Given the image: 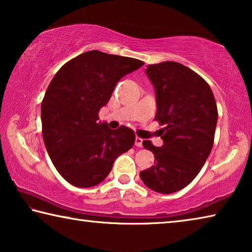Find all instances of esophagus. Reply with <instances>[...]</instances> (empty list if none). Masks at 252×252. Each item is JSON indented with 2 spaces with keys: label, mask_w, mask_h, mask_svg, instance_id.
<instances>
[{
  "label": "esophagus",
  "mask_w": 252,
  "mask_h": 252,
  "mask_svg": "<svg viewBox=\"0 0 252 252\" xmlns=\"http://www.w3.org/2000/svg\"><path fill=\"white\" fill-rule=\"evenodd\" d=\"M135 145L137 146V147H142L143 146V138L136 137L135 138Z\"/></svg>",
  "instance_id": "1"
}]
</instances>
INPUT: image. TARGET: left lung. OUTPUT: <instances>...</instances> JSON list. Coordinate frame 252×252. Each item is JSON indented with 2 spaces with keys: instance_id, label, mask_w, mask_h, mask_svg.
<instances>
[{
  "instance_id": "1",
  "label": "left lung",
  "mask_w": 252,
  "mask_h": 252,
  "mask_svg": "<svg viewBox=\"0 0 252 252\" xmlns=\"http://www.w3.org/2000/svg\"><path fill=\"white\" fill-rule=\"evenodd\" d=\"M146 75L155 88V121L164 126L163 145L143 142L156 160L139 175L147 188L170 194L191 183L211 153L217 102L208 82L179 63L148 64Z\"/></svg>"
}]
</instances>
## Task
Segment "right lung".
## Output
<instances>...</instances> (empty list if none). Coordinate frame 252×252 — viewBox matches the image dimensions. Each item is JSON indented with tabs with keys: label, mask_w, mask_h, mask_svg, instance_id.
Returning <instances> with one entry per match:
<instances>
[{
	"label": "right lung",
	"mask_w": 252,
	"mask_h": 252,
	"mask_svg": "<svg viewBox=\"0 0 252 252\" xmlns=\"http://www.w3.org/2000/svg\"><path fill=\"white\" fill-rule=\"evenodd\" d=\"M144 64L134 58L93 50L64 63L41 102L45 148L59 174L77 188L106 179L119 155L133 147L128 127L110 129L98 114L121 78Z\"/></svg>",
	"instance_id": "add662e5"
}]
</instances>
